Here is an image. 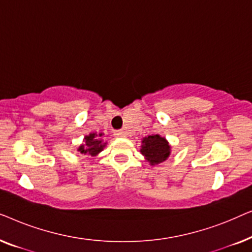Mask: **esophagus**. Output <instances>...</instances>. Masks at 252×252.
Instances as JSON below:
<instances>
[{"label":"esophagus","mask_w":252,"mask_h":252,"mask_svg":"<svg viewBox=\"0 0 252 252\" xmlns=\"http://www.w3.org/2000/svg\"><path fill=\"white\" fill-rule=\"evenodd\" d=\"M115 135L116 136H119V137H124V136L127 135V133L124 129H119V130H116Z\"/></svg>","instance_id":"obj_1"}]
</instances>
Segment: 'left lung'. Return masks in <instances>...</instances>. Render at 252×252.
Masks as SVG:
<instances>
[{
  "mask_svg": "<svg viewBox=\"0 0 252 252\" xmlns=\"http://www.w3.org/2000/svg\"><path fill=\"white\" fill-rule=\"evenodd\" d=\"M141 153L151 165L159 164L170 155V146L167 141L159 135H149L142 141Z\"/></svg>",
  "mask_w": 252,
  "mask_h": 252,
  "instance_id": "1",
  "label": "left lung"
}]
</instances>
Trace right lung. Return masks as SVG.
I'll return each instance as SVG.
<instances>
[{"mask_svg":"<svg viewBox=\"0 0 252 252\" xmlns=\"http://www.w3.org/2000/svg\"><path fill=\"white\" fill-rule=\"evenodd\" d=\"M102 136V134H95V133H92L89 134L88 136L85 137V141H86V147L84 146H81L79 148V151H80L81 154H88L91 155V156H96L98 153H101L103 150V148H104L105 143H102V140L99 139V137Z\"/></svg>","mask_w":252,"mask_h":252,"instance_id":"right-lung-1","label":"right lung"}]
</instances>
